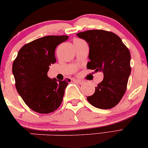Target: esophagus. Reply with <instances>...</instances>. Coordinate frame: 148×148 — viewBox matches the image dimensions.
<instances>
[{"mask_svg": "<svg viewBox=\"0 0 148 148\" xmlns=\"http://www.w3.org/2000/svg\"><path fill=\"white\" fill-rule=\"evenodd\" d=\"M74 82L77 84H82L83 83V81L81 80H74Z\"/></svg>", "mask_w": 148, "mask_h": 148, "instance_id": "1", "label": "esophagus"}]
</instances>
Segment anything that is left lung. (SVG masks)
I'll use <instances>...</instances> for the list:
<instances>
[{
  "label": "left lung",
  "instance_id": "left-lung-1",
  "mask_svg": "<svg viewBox=\"0 0 148 148\" xmlns=\"http://www.w3.org/2000/svg\"><path fill=\"white\" fill-rule=\"evenodd\" d=\"M90 48L87 68L102 71L103 80L87 100L93 106L110 109L122 100L131 73V55L128 48L114 33L103 30H90L77 34Z\"/></svg>",
  "mask_w": 148,
  "mask_h": 148
}]
</instances>
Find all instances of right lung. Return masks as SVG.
I'll use <instances>...</instances> for the list:
<instances>
[{
    "label": "right lung",
    "mask_w": 148,
    "mask_h": 148,
    "mask_svg": "<svg viewBox=\"0 0 148 148\" xmlns=\"http://www.w3.org/2000/svg\"><path fill=\"white\" fill-rule=\"evenodd\" d=\"M68 36H47L26 44L12 64L15 86L19 95L33 111L49 114L60 106L70 79H50L47 73L56 62V46Z\"/></svg>",
    "instance_id": "add662e5"
}]
</instances>
